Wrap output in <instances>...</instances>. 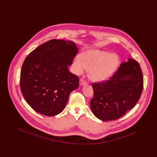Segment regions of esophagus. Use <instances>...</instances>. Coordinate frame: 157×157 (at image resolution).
Masks as SVG:
<instances>
[{
	"label": "esophagus",
	"instance_id": "esophagus-1",
	"mask_svg": "<svg viewBox=\"0 0 157 157\" xmlns=\"http://www.w3.org/2000/svg\"><path fill=\"white\" fill-rule=\"evenodd\" d=\"M79 84H80L81 85H83L87 84V82H86L85 79L81 78V79H80V81H79Z\"/></svg>",
	"mask_w": 157,
	"mask_h": 157
}]
</instances>
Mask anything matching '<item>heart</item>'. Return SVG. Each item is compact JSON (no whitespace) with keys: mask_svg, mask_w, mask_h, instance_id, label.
<instances>
[{"mask_svg":"<svg viewBox=\"0 0 157 157\" xmlns=\"http://www.w3.org/2000/svg\"><path fill=\"white\" fill-rule=\"evenodd\" d=\"M119 63L118 56L113 53L92 49L82 53L75 58L73 62L76 74H81L89 70L90 79L95 82H101L109 78L115 71Z\"/></svg>","mask_w":157,"mask_h":157,"instance_id":"heart-1","label":"heart"}]
</instances>
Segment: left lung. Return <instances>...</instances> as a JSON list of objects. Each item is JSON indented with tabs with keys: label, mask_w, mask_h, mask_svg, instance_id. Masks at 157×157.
<instances>
[{
	"label": "left lung",
	"mask_w": 157,
	"mask_h": 157,
	"mask_svg": "<svg viewBox=\"0 0 157 157\" xmlns=\"http://www.w3.org/2000/svg\"><path fill=\"white\" fill-rule=\"evenodd\" d=\"M144 79L140 64L132 59L123 62L106 81L93 83L90 106L99 120L119 119L134 108L142 94Z\"/></svg>",
	"instance_id": "left-lung-1"
}]
</instances>
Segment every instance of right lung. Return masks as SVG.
<instances>
[{"label":"right lung","mask_w":157,"mask_h":157,"mask_svg":"<svg viewBox=\"0 0 157 157\" xmlns=\"http://www.w3.org/2000/svg\"><path fill=\"white\" fill-rule=\"evenodd\" d=\"M78 49L75 43L52 39L40 45L23 62L20 88L27 103L36 112L55 116L62 112L79 79L68 70Z\"/></svg>","instance_id":"1"}]
</instances>
